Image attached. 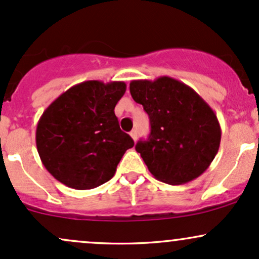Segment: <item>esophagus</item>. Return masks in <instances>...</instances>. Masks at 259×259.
I'll list each match as a JSON object with an SVG mask.
<instances>
[{"instance_id": "1", "label": "esophagus", "mask_w": 259, "mask_h": 259, "mask_svg": "<svg viewBox=\"0 0 259 259\" xmlns=\"http://www.w3.org/2000/svg\"><path fill=\"white\" fill-rule=\"evenodd\" d=\"M130 136H132L134 141H136V140H138V132H136V130H132V132H130Z\"/></svg>"}]
</instances>
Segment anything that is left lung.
<instances>
[{"instance_id":"8db88e82","label":"left lung","mask_w":259,"mask_h":259,"mask_svg":"<svg viewBox=\"0 0 259 259\" xmlns=\"http://www.w3.org/2000/svg\"><path fill=\"white\" fill-rule=\"evenodd\" d=\"M130 94L150 117L151 134L136 151L157 180L180 185L206 171L221 145L222 130L214 111L194 89L160 76L133 80Z\"/></svg>"}]
</instances>
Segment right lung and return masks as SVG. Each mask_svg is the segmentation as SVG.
<instances>
[{
	"mask_svg": "<svg viewBox=\"0 0 259 259\" xmlns=\"http://www.w3.org/2000/svg\"><path fill=\"white\" fill-rule=\"evenodd\" d=\"M124 81L89 80L68 89L45 109L36 127V147L55 179L75 190L111 180L133 139L121 132L114 107Z\"/></svg>",
	"mask_w": 259,
	"mask_h": 259,
	"instance_id": "add662e5",
	"label": "right lung"
}]
</instances>
